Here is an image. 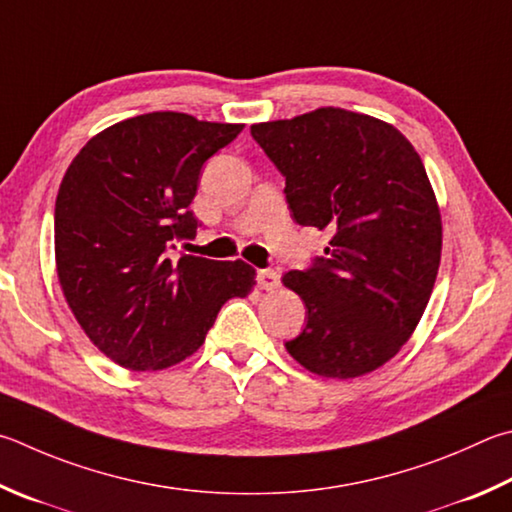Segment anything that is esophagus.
Returning a JSON list of instances; mask_svg holds the SVG:
<instances>
[{"label":"esophagus","mask_w":512,"mask_h":512,"mask_svg":"<svg viewBox=\"0 0 512 512\" xmlns=\"http://www.w3.org/2000/svg\"><path fill=\"white\" fill-rule=\"evenodd\" d=\"M257 284L262 291H275V288L280 286V277H277V273L271 271V268H264V271L257 273Z\"/></svg>","instance_id":"obj_1"}]
</instances>
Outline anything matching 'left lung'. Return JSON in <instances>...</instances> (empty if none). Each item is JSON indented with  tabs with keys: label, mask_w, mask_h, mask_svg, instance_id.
I'll return each mask as SVG.
<instances>
[{
	"label": "left lung",
	"mask_w": 512,
	"mask_h": 512,
	"mask_svg": "<svg viewBox=\"0 0 512 512\" xmlns=\"http://www.w3.org/2000/svg\"><path fill=\"white\" fill-rule=\"evenodd\" d=\"M250 134L284 174L297 224L331 232L324 257L282 277L306 306L286 351L324 378L383 367L414 333L441 264V212L421 156L394 125L340 107Z\"/></svg>",
	"instance_id": "1"
}]
</instances>
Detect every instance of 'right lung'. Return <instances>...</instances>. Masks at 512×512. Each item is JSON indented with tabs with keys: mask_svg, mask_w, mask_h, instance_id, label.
<instances>
[{
	"mask_svg": "<svg viewBox=\"0 0 512 512\" xmlns=\"http://www.w3.org/2000/svg\"><path fill=\"white\" fill-rule=\"evenodd\" d=\"M244 125L152 111L102 129L71 161L55 199V268L82 331L116 365L156 371L197 351L246 262L181 255L197 235L199 172Z\"/></svg>",
	"mask_w": 512,
	"mask_h": 512,
	"instance_id": "right-lung-1",
	"label": "right lung"
}]
</instances>
